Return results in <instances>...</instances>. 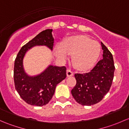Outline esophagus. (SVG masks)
<instances>
[{"mask_svg":"<svg viewBox=\"0 0 129 129\" xmlns=\"http://www.w3.org/2000/svg\"><path fill=\"white\" fill-rule=\"evenodd\" d=\"M67 77L72 76V75H74V72H73L71 70L67 69Z\"/></svg>","mask_w":129,"mask_h":129,"instance_id":"34e87169","label":"esophagus"}]
</instances>
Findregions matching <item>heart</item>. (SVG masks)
Segmentation results:
<instances>
[{
    "label": "heart",
    "mask_w": 129,
    "mask_h": 129,
    "mask_svg": "<svg viewBox=\"0 0 129 129\" xmlns=\"http://www.w3.org/2000/svg\"><path fill=\"white\" fill-rule=\"evenodd\" d=\"M101 48L99 43L85 36H75L66 38L61 46L55 47V53L64 59L73 54L72 63L78 70L85 71L92 68L98 60Z\"/></svg>",
    "instance_id": "obj_1"
}]
</instances>
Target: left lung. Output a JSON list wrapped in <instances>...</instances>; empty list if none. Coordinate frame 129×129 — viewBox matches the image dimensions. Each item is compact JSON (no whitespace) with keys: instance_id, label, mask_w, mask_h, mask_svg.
<instances>
[{"instance_id":"1","label":"left lung","mask_w":129,"mask_h":129,"mask_svg":"<svg viewBox=\"0 0 129 129\" xmlns=\"http://www.w3.org/2000/svg\"><path fill=\"white\" fill-rule=\"evenodd\" d=\"M101 45L103 59L89 72L75 74L77 83L71 93L76 102L82 105H94L102 101L112 84L115 71L112 54L103 43Z\"/></svg>"}]
</instances>
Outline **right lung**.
<instances>
[{
    "instance_id": "add662e5",
    "label": "right lung",
    "mask_w": 129,
    "mask_h": 129,
    "mask_svg": "<svg viewBox=\"0 0 129 129\" xmlns=\"http://www.w3.org/2000/svg\"><path fill=\"white\" fill-rule=\"evenodd\" d=\"M52 29H46L22 46L14 63V79L15 87L20 97L30 105L43 106L47 104L54 95L58 83L66 79V67L50 66L44 72L30 77L24 72L23 58L26 52L35 45H46L52 50L54 37Z\"/></svg>"
}]
</instances>
